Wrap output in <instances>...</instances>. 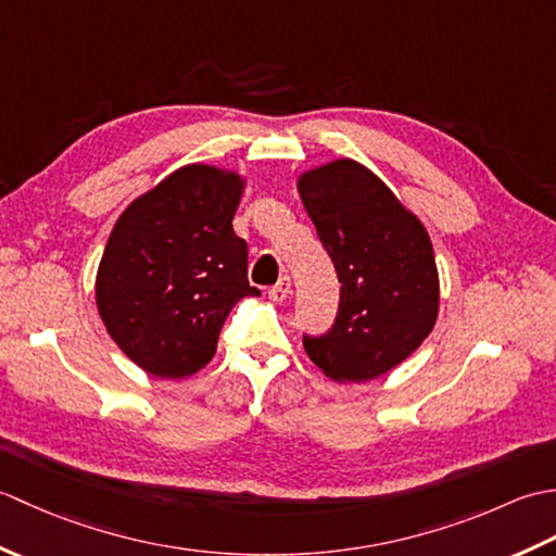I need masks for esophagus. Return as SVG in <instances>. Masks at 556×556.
I'll list each match as a JSON object with an SVG mask.
<instances>
[{"instance_id":"34e87169","label":"esophagus","mask_w":556,"mask_h":556,"mask_svg":"<svg viewBox=\"0 0 556 556\" xmlns=\"http://www.w3.org/2000/svg\"><path fill=\"white\" fill-rule=\"evenodd\" d=\"M289 293H291V279L289 277H281L277 285L269 289V299L275 301V303H281V301L289 299Z\"/></svg>"}]
</instances>
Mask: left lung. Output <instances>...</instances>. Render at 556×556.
Masks as SVG:
<instances>
[{"mask_svg": "<svg viewBox=\"0 0 556 556\" xmlns=\"http://www.w3.org/2000/svg\"><path fill=\"white\" fill-rule=\"evenodd\" d=\"M303 207L334 260V327L303 337L329 380L368 382L416 351L440 313V271L428 229L365 164L339 157L303 172Z\"/></svg>", "mask_w": 556, "mask_h": 556, "instance_id": "8db88e82", "label": "left lung"}]
</instances>
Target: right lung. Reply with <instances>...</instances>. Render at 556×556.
Returning <instances> with one entry per match:
<instances>
[{
	"instance_id": "obj_1",
	"label": "right lung",
	"mask_w": 556,
	"mask_h": 556,
	"mask_svg": "<svg viewBox=\"0 0 556 556\" xmlns=\"http://www.w3.org/2000/svg\"><path fill=\"white\" fill-rule=\"evenodd\" d=\"M245 176L193 162L128 205L104 245L96 303L128 358L162 380L203 370L229 311L245 296L248 245L231 219Z\"/></svg>"
}]
</instances>
